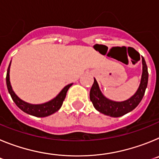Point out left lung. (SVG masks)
<instances>
[{
	"mask_svg": "<svg viewBox=\"0 0 159 159\" xmlns=\"http://www.w3.org/2000/svg\"><path fill=\"white\" fill-rule=\"evenodd\" d=\"M142 61H143V74H142L139 87L135 94L127 100L123 102H116L107 99L101 92L96 80L94 79V84L90 91V99L93 103L94 107L98 111L111 117H120L124 116L125 114L133 111L139 105L145 94L146 88L148 83V70L143 57Z\"/></svg>",
	"mask_w": 159,
	"mask_h": 159,
	"instance_id": "8db88e82",
	"label": "left lung"
}]
</instances>
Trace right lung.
I'll use <instances>...</instances> for the list:
<instances>
[{
  "label": "right lung",
  "mask_w": 159,
  "mask_h": 159,
  "mask_svg": "<svg viewBox=\"0 0 159 159\" xmlns=\"http://www.w3.org/2000/svg\"><path fill=\"white\" fill-rule=\"evenodd\" d=\"M11 62L9 64V66L7 70V75H6V84L8 91L12 97L13 102L16 103V106L23 111L25 113L31 115V116H36V117H46L52 114L57 112V111L61 107L64 102V99L66 97L67 90L69 89L70 87L72 85V84H70L67 86L64 87L62 89V91L55 97L54 99L52 100L48 101L47 102L42 103V104H31L29 102H26L20 99L17 95L15 94V92L12 90V86H11L10 80H9V70H10Z\"/></svg>",
  "instance_id": "1"
}]
</instances>
